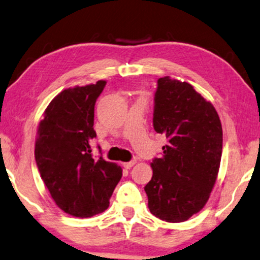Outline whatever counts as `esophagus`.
<instances>
[{
  "instance_id": "1",
  "label": "esophagus",
  "mask_w": 260,
  "mask_h": 260,
  "mask_svg": "<svg viewBox=\"0 0 260 260\" xmlns=\"http://www.w3.org/2000/svg\"><path fill=\"white\" fill-rule=\"evenodd\" d=\"M135 162H137V161H135V160H132V161H128V162H123L122 166L125 167V168H127V170H129L131 167H133L135 165Z\"/></svg>"
}]
</instances>
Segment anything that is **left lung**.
<instances>
[{
  "instance_id": "obj_1",
  "label": "left lung",
  "mask_w": 260,
  "mask_h": 260,
  "mask_svg": "<svg viewBox=\"0 0 260 260\" xmlns=\"http://www.w3.org/2000/svg\"><path fill=\"white\" fill-rule=\"evenodd\" d=\"M153 127L167 138L161 158L151 164L145 186L148 208L168 222H181L207 203L217 180L222 128L213 105L192 85L160 78L154 95Z\"/></svg>"
}]
</instances>
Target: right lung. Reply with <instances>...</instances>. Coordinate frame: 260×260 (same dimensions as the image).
<instances>
[{
	"label": "right lung",
	"instance_id": "1",
	"mask_svg": "<svg viewBox=\"0 0 260 260\" xmlns=\"http://www.w3.org/2000/svg\"><path fill=\"white\" fill-rule=\"evenodd\" d=\"M106 81L62 90L45 111L35 142L41 178L58 207L79 218L107 210L121 167L93 158L94 106ZM100 149V146H98Z\"/></svg>",
	"mask_w": 260,
	"mask_h": 260
}]
</instances>
